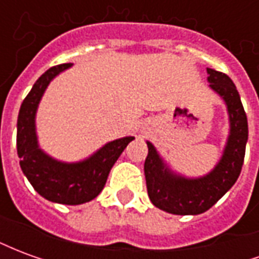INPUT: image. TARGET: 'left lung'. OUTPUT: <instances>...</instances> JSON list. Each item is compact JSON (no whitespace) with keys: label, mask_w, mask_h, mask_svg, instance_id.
<instances>
[{"label":"left lung","mask_w":259,"mask_h":259,"mask_svg":"<svg viewBox=\"0 0 259 259\" xmlns=\"http://www.w3.org/2000/svg\"><path fill=\"white\" fill-rule=\"evenodd\" d=\"M206 73L209 87L226 104L230 126L226 146L215 168L201 178L178 175L147 141L144 175L148 197L157 208L174 215H198L208 211L232 189L244 162L248 123L239 91L228 74L209 68Z\"/></svg>","instance_id":"left-lung-1"}]
</instances>
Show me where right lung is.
<instances>
[{"instance_id":"add662e5","label":"right lung","mask_w":259,"mask_h":259,"mask_svg":"<svg viewBox=\"0 0 259 259\" xmlns=\"http://www.w3.org/2000/svg\"><path fill=\"white\" fill-rule=\"evenodd\" d=\"M70 66L72 64H62L50 68L31 87L18 115L16 147L22 172L38 194L57 204L79 205L101 193L113 163L135 137L109 141L79 162H62L42 151L36 133L37 108L50 81Z\"/></svg>"}]
</instances>
